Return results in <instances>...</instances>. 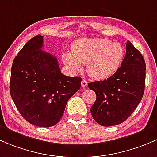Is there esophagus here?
Listing matches in <instances>:
<instances>
[{
  "label": "esophagus",
  "instance_id": "34e87169",
  "mask_svg": "<svg viewBox=\"0 0 157 157\" xmlns=\"http://www.w3.org/2000/svg\"><path fill=\"white\" fill-rule=\"evenodd\" d=\"M87 85H88V82H87V81L85 80V79H83V80L82 81V87L85 88V87L87 86Z\"/></svg>",
  "mask_w": 157,
  "mask_h": 157
}]
</instances>
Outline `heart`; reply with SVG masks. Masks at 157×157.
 I'll use <instances>...</instances> for the list:
<instances>
[{
  "label": "heart",
  "instance_id": "1",
  "mask_svg": "<svg viewBox=\"0 0 157 157\" xmlns=\"http://www.w3.org/2000/svg\"><path fill=\"white\" fill-rule=\"evenodd\" d=\"M125 51L119 43H113L107 38H82L75 41L72 52H64L62 59L72 71L86 70L92 78L106 79L118 71L122 63Z\"/></svg>",
  "mask_w": 157,
  "mask_h": 157
}]
</instances>
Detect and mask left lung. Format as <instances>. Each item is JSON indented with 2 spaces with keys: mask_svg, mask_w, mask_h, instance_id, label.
<instances>
[{
  "mask_svg": "<svg viewBox=\"0 0 157 157\" xmlns=\"http://www.w3.org/2000/svg\"><path fill=\"white\" fill-rule=\"evenodd\" d=\"M145 72L143 56L128 41L125 56L117 72L107 79L88 83V88L97 95L90 107L97 123L113 126L126 120L143 98Z\"/></svg>",
  "mask_w": 157,
  "mask_h": 157,
  "instance_id": "8db88e82",
  "label": "left lung"
}]
</instances>
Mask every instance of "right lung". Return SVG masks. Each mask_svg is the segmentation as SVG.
<instances>
[{
	"label": "right lung",
	"instance_id": "add662e5",
	"mask_svg": "<svg viewBox=\"0 0 157 157\" xmlns=\"http://www.w3.org/2000/svg\"><path fill=\"white\" fill-rule=\"evenodd\" d=\"M38 35L20 50L11 68L10 92L22 117L32 125H56L69 98L80 89V77L61 73L57 59L44 52Z\"/></svg>",
	"mask_w": 157,
	"mask_h": 157
}]
</instances>
